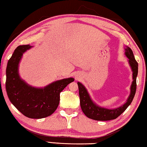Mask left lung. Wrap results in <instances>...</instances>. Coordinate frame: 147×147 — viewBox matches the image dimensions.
Listing matches in <instances>:
<instances>
[{"mask_svg": "<svg viewBox=\"0 0 147 147\" xmlns=\"http://www.w3.org/2000/svg\"><path fill=\"white\" fill-rule=\"evenodd\" d=\"M125 55L129 59V63L133 71V82L131 86V92L126 103L119 108L115 109H108L98 106L92 100L89 94L84 86L78 82V90H79L80 104L81 109L85 115L88 118L97 121H109L115 119L127 108L132 102L137 89V76L138 74V63L135 60L133 51L130 47H126Z\"/></svg>", "mask_w": 147, "mask_h": 147, "instance_id": "1", "label": "left lung"}]
</instances>
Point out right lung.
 Masks as SVG:
<instances>
[{"label":"right lung","instance_id":"add662e5","mask_svg":"<svg viewBox=\"0 0 147 147\" xmlns=\"http://www.w3.org/2000/svg\"><path fill=\"white\" fill-rule=\"evenodd\" d=\"M32 47L30 45L17 47L8 61L6 74V90L11 103L24 115L41 119L51 115L59 106L60 93L73 78L57 80L45 87L35 88L21 79L18 65L23 53Z\"/></svg>","mask_w":147,"mask_h":147}]
</instances>
